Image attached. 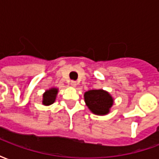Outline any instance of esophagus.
Instances as JSON below:
<instances>
[{
    "label": "esophagus",
    "instance_id": "obj_1",
    "mask_svg": "<svg viewBox=\"0 0 159 159\" xmlns=\"http://www.w3.org/2000/svg\"><path fill=\"white\" fill-rule=\"evenodd\" d=\"M70 85H71V87H73V88H76V85H77V83H76V82H75V81H71V82H70Z\"/></svg>",
    "mask_w": 159,
    "mask_h": 159
}]
</instances>
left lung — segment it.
I'll return each instance as SVG.
<instances>
[{"instance_id": "1", "label": "left lung", "mask_w": 159, "mask_h": 159, "mask_svg": "<svg viewBox=\"0 0 159 159\" xmlns=\"http://www.w3.org/2000/svg\"><path fill=\"white\" fill-rule=\"evenodd\" d=\"M84 101L92 113L104 116L110 112L114 99L106 90L92 89L84 93Z\"/></svg>"}]
</instances>
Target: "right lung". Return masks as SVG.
Segmentation results:
<instances>
[{
  "mask_svg": "<svg viewBox=\"0 0 159 159\" xmlns=\"http://www.w3.org/2000/svg\"><path fill=\"white\" fill-rule=\"evenodd\" d=\"M59 93L58 88H50L47 89L42 94V105L44 106H50L54 103L57 98V94Z\"/></svg>",
  "mask_w": 159,
  "mask_h": 159,
  "instance_id": "obj_1",
  "label": "right lung"
}]
</instances>
